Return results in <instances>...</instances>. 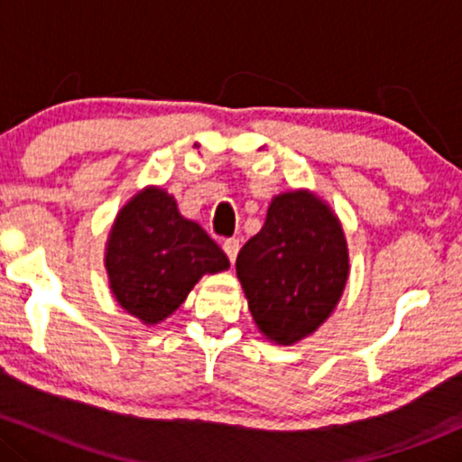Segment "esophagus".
<instances>
[{
    "mask_svg": "<svg viewBox=\"0 0 462 462\" xmlns=\"http://www.w3.org/2000/svg\"><path fill=\"white\" fill-rule=\"evenodd\" d=\"M221 247H224L226 256L230 258V263H235L236 261V254H238V247H241V245H238V238H226L224 245H221Z\"/></svg>",
    "mask_w": 462,
    "mask_h": 462,
    "instance_id": "34e87169",
    "label": "esophagus"
}]
</instances>
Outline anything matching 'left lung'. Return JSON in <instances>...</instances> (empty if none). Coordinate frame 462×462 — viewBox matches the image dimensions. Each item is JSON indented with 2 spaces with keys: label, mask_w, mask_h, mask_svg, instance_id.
Here are the masks:
<instances>
[{
  "label": "left lung",
  "mask_w": 462,
  "mask_h": 462,
  "mask_svg": "<svg viewBox=\"0 0 462 462\" xmlns=\"http://www.w3.org/2000/svg\"><path fill=\"white\" fill-rule=\"evenodd\" d=\"M258 332L278 346L310 337L341 301L349 249L341 219L309 189L275 195L263 230L236 256Z\"/></svg>",
  "instance_id": "1"
}]
</instances>
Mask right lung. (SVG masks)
Masks as SVG:
<instances>
[{
  "instance_id": "obj_1",
  "label": "right lung",
  "mask_w": 462,
  "mask_h": 462,
  "mask_svg": "<svg viewBox=\"0 0 462 462\" xmlns=\"http://www.w3.org/2000/svg\"><path fill=\"white\" fill-rule=\"evenodd\" d=\"M104 267L116 304L156 326L180 309L201 275L226 272L230 261L204 227L182 217L171 193L150 184L116 213Z\"/></svg>"
}]
</instances>
